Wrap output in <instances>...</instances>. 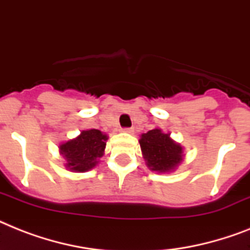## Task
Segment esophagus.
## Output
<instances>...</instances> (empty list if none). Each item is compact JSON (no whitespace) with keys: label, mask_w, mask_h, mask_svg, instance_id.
Segmentation results:
<instances>
[{"label":"esophagus","mask_w":250,"mask_h":250,"mask_svg":"<svg viewBox=\"0 0 250 250\" xmlns=\"http://www.w3.org/2000/svg\"><path fill=\"white\" fill-rule=\"evenodd\" d=\"M121 131L123 132V133H129V135H132V133H133V129L132 128H122Z\"/></svg>","instance_id":"esophagus-1"}]
</instances>
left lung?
I'll list each match as a JSON object with an SVG mask.
<instances>
[{"label":"left lung","instance_id":"left-lung-1","mask_svg":"<svg viewBox=\"0 0 250 250\" xmlns=\"http://www.w3.org/2000/svg\"><path fill=\"white\" fill-rule=\"evenodd\" d=\"M139 143L146 166L157 173H172L185 158L184 146L159 127L143 133Z\"/></svg>","mask_w":250,"mask_h":250}]
</instances>
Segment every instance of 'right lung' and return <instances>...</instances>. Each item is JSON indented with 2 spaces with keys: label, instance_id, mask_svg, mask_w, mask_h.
I'll list each match as a JSON object with an SVG mask.
<instances>
[{
  "label": "right lung",
  "instance_id": "1",
  "mask_svg": "<svg viewBox=\"0 0 250 250\" xmlns=\"http://www.w3.org/2000/svg\"><path fill=\"white\" fill-rule=\"evenodd\" d=\"M107 135L99 129H83L77 137L59 145V153L64 158V167L74 173L91 171L105 154Z\"/></svg>",
  "mask_w": 250,
  "mask_h": 250
}]
</instances>
